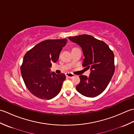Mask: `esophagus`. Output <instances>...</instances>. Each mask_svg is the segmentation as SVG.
I'll return each instance as SVG.
<instances>
[{"label":"esophagus","instance_id":"34e87169","mask_svg":"<svg viewBox=\"0 0 134 134\" xmlns=\"http://www.w3.org/2000/svg\"><path fill=\"white\" fill-rule=\"evenodd\" d=\"M65 76H66L67 77H69L70 78H72L74 77V74H72V73L67 72V73H65Z\"/></svg>","mask_w":134,"mask_h":134}]
</instances>
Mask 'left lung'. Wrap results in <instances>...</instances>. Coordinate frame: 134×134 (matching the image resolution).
<instances>
[{
	"label": "left lung",
	"instance_id": "1",
	"mask_svg": "<svg viewBox=\"0 0 134 134\" xmlns=\"http://www.w3.org/2000/svg\"><path fill=\"white\" fill-rule=\"evenodd\" d=\"M69 39L82 48L85 56L82 65L91 70L88 77L79 76L76 90L87 97H95L105 90L114 74V54L105 42L92 36L82 35Z\"/></svg>",
	"mask_w": 134,
	"mask_h": 134
}]
</instances>
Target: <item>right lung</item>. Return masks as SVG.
I'll use <instances>...</instances> for the list:
<instances>
[{
    "instance_id": "1",
    "label": "right lung",
    "mask_w": 134,
    "mask_h": 134,
    "mask_svg": "<svg viewBox=\"0 0 134 134\" xmlns=\"http://www.w3.org/2000/svg\"><path fill=\"white\" fill-rule=\"evenodd\" d=\"M67 39L47 40L36 45L25 54L21 72L27 89L35 96L51 99L60 92L65 79L64 74L50 72L52 63L58 60Z\"/></svg>"
}]
</instances>
